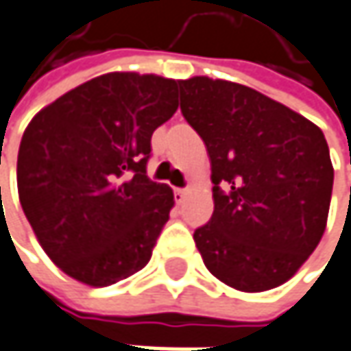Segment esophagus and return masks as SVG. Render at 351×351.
<instances>
[{
    "mask_svg": "<svg viewBox=\"0 0 351 351\" xmlns=\"http://www.w3.org/2000/svg\"><path fill=\"white\" fill-rule=\"evenodd\" d=\"M186 195H189V191H186V189H175V200L178 202V204L186 198Z\"/></svg>",
    "mask_w": 351,
    "mask_h": 351,
    "instance_id": "34e87169",
    "label": "esophagus"
}]
</instances>
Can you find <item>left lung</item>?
<instances>
[{
	"instance_id": "8db88e82",
	"label": "left lung",
	"mask_w": 351,
	"mask_h": 351,
	"mask_svg": "<svg viewBox=\"0 0 351 351\" xmlns=\"http://www.w3.org/2000/svg\"><path fill=\"white\" fill-rule=\"evenodd\" d=\"M180 111L206 145L215 213L195 230L204 266L240 292L288 282L326 230L334 167L312 121L232 81H178Z\"/></svg>"
}]
</instances>
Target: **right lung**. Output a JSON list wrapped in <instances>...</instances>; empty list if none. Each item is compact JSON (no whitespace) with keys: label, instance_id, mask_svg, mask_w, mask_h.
<instances>
[{"label":"right lung","instance_id":"right-lung-1","mask_svg":"<svg viewBox=\"0 0 351 351\" xmlns=\"http://www.w3.org/2000/svg\"><path fill=\"white\" fill-rule=\"evenodd\" d=\"M178 81L107 73L61 95L27 125L17 193L45 254L87 286H111L151 260L175 206L147 176L151 136L175 114Z\"/></svg>","mask_w":351,"mask_h":351}]
</instances>
